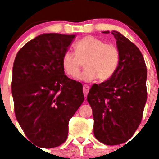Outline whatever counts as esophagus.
Segmentation results:
<instances>
[{
  "label": "esophagus",
  "mask_w": 159,
  "mask_h": 159,
  "mask_svg": "<svg viewBox=\"0 0 159 159\" xmlns=\"http://www.w3.org/2000/svg\"><path fill=\"white\" fill-rule=\"evenodd\" d=\"M83 92H84V96L87 97L88 92H89V87L88 85H86V84H84V87H83Z\"/></svg>",
  "instance_id": "1"
}]
</instances>
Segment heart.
<instances>
[{"label":"heart","instance_id":"obj_1","mask_svg":"<svg viewBox=\"0 0 159 159\" xmlns=\"http://www.w3.org/2000/svg\"><path fill=\"white\" fill-rule=\"evenodd\" d=\"M75 53L66 51L61 60L63 70L67 76L75 78L80 73L83 62L86 69L78 76L80 80L91 82L96 78L107 80L116 73L120 54L118 48L92 36L82 38L75 43Z\"/></svg>","mask_w":159,"mask_h":159}]
</instances>
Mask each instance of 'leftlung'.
Instances as JSON below:
<instances>
[{"instance_id": "8db88e82", "label": "left lung", "mask_w": 159, "mask_h": 159, "mask_svg": "<svg viewBox=\"0 0 159 159\" xmlns=\"http://www.w3.org/2000/svg\"><path fill=\"white\" fill-rule=\"evenodd\" d=\"M103 33H109L104 31ZM120 54L116 73L91 88L87 99L92 109L94 134L106 145L127 142L139 126L147 101V67L135 44L112 31Z\"/></svg>"}]
</instances>
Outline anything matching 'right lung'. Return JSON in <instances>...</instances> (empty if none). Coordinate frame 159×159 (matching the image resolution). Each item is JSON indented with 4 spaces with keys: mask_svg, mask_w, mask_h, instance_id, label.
Wrapping results in <instances>:
<instances>
[{
    "mask_svg": "<svg viewBox=\"0 0 159 159\" xmlns=\"http://www.w3.org/2000/svg\"><path fill=\"white\" fill-rule=\"evenodd\" d=\"M75 36L41 34L25 43L14 60L16 118L29 139L44 148L65 142L70 119L84 102L83 85L64 75L61 64Z\"/></svg>",
    "mask_w": 159,
    "mask_h": 159,
    "instance_id": "obj_1",
    "label": "right lung"
}]
</instances>
